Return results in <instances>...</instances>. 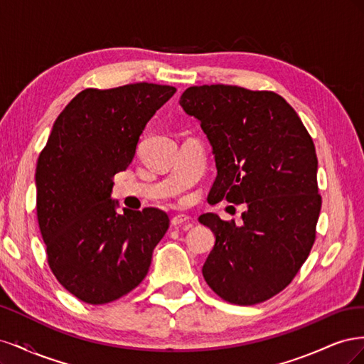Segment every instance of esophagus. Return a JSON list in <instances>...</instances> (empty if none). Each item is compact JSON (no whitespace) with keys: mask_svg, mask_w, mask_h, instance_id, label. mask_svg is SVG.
<instances>
[{"mask_svg":"<svg viewBox=\"0 0 364 364\" xmlns=\"http://www.w3.org/2000/svg\"><path fill=\"white\" fill-rule=\"evenodd\" d=\"M190 223H191V218L185 214H178L171 218V226L174 228L182 226V225H190Z\"/></svg>","mask_w":364,"mask_h":364,"instance_id":"esophagus-1","label":"esophagus"}]
</instances>
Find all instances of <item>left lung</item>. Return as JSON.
<instances>
[{"instance_id":"1","label":"left lung","mask_w":364,"mask_h":364,"mask_svg":"<svg viewBox=\"0 0 364 364\" xmlns=\"http://www.w3.org/2000/svg\"><path fill=\"white\" fill-rule=\"evenodd\" d=\"M179 105L213 147V203H247L243 222L208 213L199 222L215 245L203 278L222 299L253 305L291 282L310 255L322 199L313 139L278 94L230 85L191 86Z\"/></svg>"}]
</instances>
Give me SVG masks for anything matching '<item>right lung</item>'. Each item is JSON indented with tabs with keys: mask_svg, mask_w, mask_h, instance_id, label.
Listing matches in <instances>:
<instances>
[{
	"mask_svg": "<svg viewBox=\"0 0 364 364\" xmlns=\"http://www.w3.org/2000/svg\"><path fill=\"white\" fill-rule=\"evenodd\" d=\"M176 87L134 83L85 90L65 106L36 164V211L54 277L77 299L102 305L146 278L167 232L156 208H123L112 178L134 161L142 130Z\"/></svg>",
	"mask_w": 364,
	"mask_h": 364,
	"instance_id": "right-lung-1",
	"label": "right lung"
}]
</instances>
